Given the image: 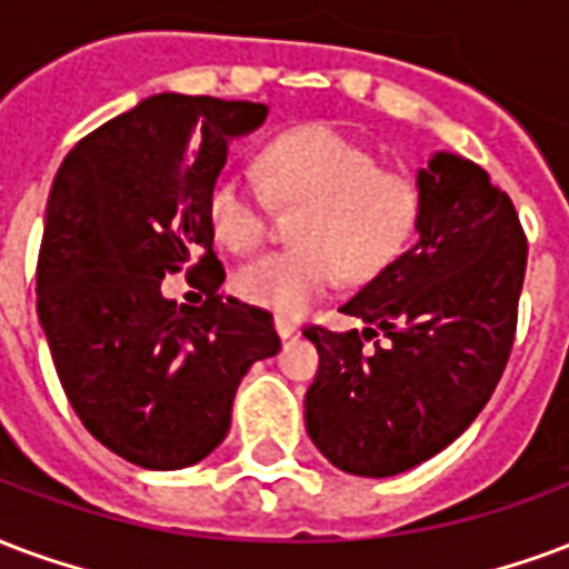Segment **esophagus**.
I'll list each match as a JSON object with an SVG mask.
<instances>
[{
	"label": "esophagus",
	"instance_id": "obj_1",
	"mask_svg": "<svg viewBox=\"0 0 569 569\" xmlns=\"http://www.w3.org/2000/svg\"><path fill=\"white\" fill-rule=\"evenodd\" d=\"M273 328H277V335H280V338H292V335H296L298 331V326L296 322H292V319H286V317H277L273 319Z\"/></svg>",
	"mask_w": 569,
	"mask_h": 569
}]
</instances>
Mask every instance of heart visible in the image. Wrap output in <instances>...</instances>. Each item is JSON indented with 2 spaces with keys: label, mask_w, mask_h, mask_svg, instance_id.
Returning <instances> with one entry per match:
<instances>
[{
  "label": "heart",
  "mask_w": 569,
  "mask_h": 569,
  "mask_svg": "<svg viewBox=\"0 0 569 569\" xmlns=\"http://www.w3.org/2000/svg\"><path fill=\"white\" fill-rule=\"evenodd\" d=\"M259 174L280 204H301L296 247L259 256L234 273V292L277 317H305L319 298L349 280H370L407 247L422 217V189L401 168L377 166L373 150L335 126L307 123L273 134L259 153ZM208 222L234 252L268 234L264 199L241 178L210 183Z\"/></svg>",
  "instance_id": "obj_1"
}]
</instances>
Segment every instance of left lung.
<instances>
[{
	"label": "left lung",
	"instance_id": "obj_1",
	"mask_svg": "<svg viewBox=\"0 0 569 569\" xmlns=\"http://www.w3.org/2000/svg\"><path fill=\"white\" fill-rule=\"evenodd\" d=\"M419 241L340 307L365 331L305 328L319 370L307 435L340 470L395 477L452 443L486 407L516 340L528 238L470 159L419 168ZM389 337L373 350L365 339Z\"/></svg>",
	"mask_w": 569,
	"mask_h": 569
}]
</instances>
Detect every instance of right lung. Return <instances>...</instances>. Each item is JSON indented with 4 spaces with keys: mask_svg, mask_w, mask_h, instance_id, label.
I'll return each mask as SVG.
<instances>
[{
    "mask_svg": "<svg viewBox=\"0 0 569 569\" xmlns=\"http://www.w3.org/2000/svg\"><path fill=\"white\" fill-rule=\"evenodd\" d=\"M264 117L259 102L150 96L71 147L50 189L36 292L53 368L83 428L147 470L210 456L243 373L280 349L268 310L220 296L208 222L229 141ZM180 267L201 308L161 296Z\"/></svg>",
    "mask_w": 569,
    "mask_h": 569,
    "instance_id": "1",
    "label": "right lung"
}]
</instances>
